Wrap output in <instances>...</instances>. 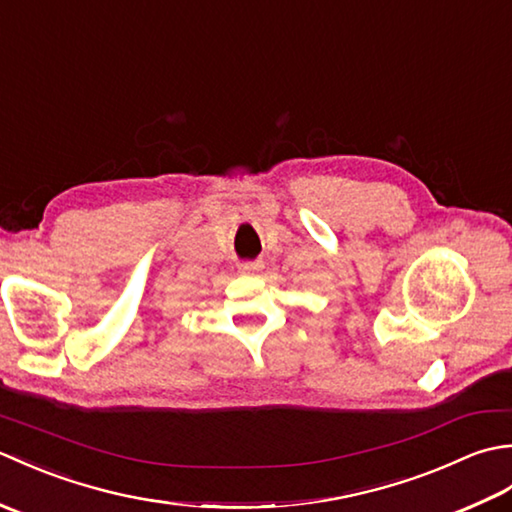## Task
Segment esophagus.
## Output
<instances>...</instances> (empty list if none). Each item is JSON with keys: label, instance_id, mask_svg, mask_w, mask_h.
Listing matches in <instances>:
<instances>
[{"label": "esophagus", "instance_id": "34e87169", "mask_svg": "<svg viewBox=\"0 0 512 512\" xmlns=\"http://www.w3.org/2000/svg\"><path fill=\"white\" fill-rule=\"evenodd\" d=\"M262 268H264L262 262H242V264H239V270H242V273H248V275L259 273Z\"/></svg>", "mask_w": 512, "mask_h": 512}]
</instances>
